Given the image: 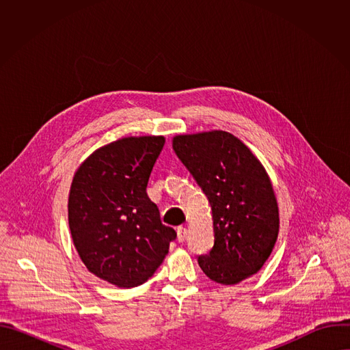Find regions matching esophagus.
<instances>
[{
	"mask_svg": "<svg viewBox=\"0 0 350 350\" xmlns=\"http://www.w3.org/2000/svg\"><path fill=\"white\" fill-rule=\"evenodd\" d=\"M185 238H187V228L181 226L177 228V239H178V242H184Z\"/></svg>",
	"mask_w": 350,
	"mask_h": 350,
	"instance_id": "esophagus-1",
	"label": "esophagus"
}]
</instances>
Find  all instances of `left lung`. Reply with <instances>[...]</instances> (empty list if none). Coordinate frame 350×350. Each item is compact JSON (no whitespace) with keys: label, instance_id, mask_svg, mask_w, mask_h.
<instances>
[{"label":"left lung","instance_id":"8db88e82","mask_svg":"<svg viewBox=\"0 0 350 350\" xmlns=\"http://www.w3.org/2000/svg\"><path fill=\"white\" fill-rule=\"evenodd\" d=\"M173 149L209 199L215 243L199 255L202 271L232 285L258 273L278 235L270 178L249 148L226 131L177 135Z\"/></svg>","mask_w":350,"mask_h":350}]
</instances>
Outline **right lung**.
Returning <instances> with one entry per match:
<instances>
[{"label": "right lung", "instance_id": "add662e5", "mask_svg": "<svg viewBox=\"0 0 350 350\" xmlns=\"http://www.w3.org/2000/svg\"><path fill=\"white\" fill-rule=\"evenodd\" d=\"M163 137H129L95 151L69 195V228L92 274L120 288L144 284L163 262L176 231L146 193Z\"/></svg>", "mask_w": 350, "mask_h": 350}]
</instances>
